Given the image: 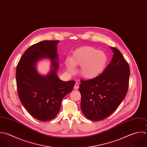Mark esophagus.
Here are the masks:
<instances>
[{
	"label": "esophagus",
	"instance_id": "esophagus-1",
	"mask_svg": "<svg viewBox=\"0 0 147 147\" xmlns=\"http://www.w3.org/2000/svg\"><path fill=\"white\" fill-rule=\"evenodd\" d=\"M79 85L78 83H76V84H75L74 88H75V90H78V89L79 88Z\"/></svg>",
	"mask_w": 147,
	"mask_h": 147
}]
</instances>
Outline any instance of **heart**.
Here are the masks:
<instances>
[{"mask_svg":"<svg viewBox=\"0 0 147 147\" xmlns=\"http://www.w3.org/2000/svg\"><path fill=\"white\" fill-rule=\"evenodd\" d=\"M108 60L105 52L92 47L84 46L76 49L71 58H67L65 65L71 74L75 72V67L81 66V75L87 79H93L103 73Z\"/></svg>","mask_w":147,"mask_h":147,"instance_id":"obj_1","label":"heart"}]
</instances>
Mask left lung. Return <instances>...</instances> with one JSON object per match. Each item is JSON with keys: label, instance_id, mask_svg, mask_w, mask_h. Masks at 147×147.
Masks as SVG:
<instances>
[{"label": "left lung", "instance_id": "1", "mask_svg": "<svg viewBox=\"0 0 147 147\" xmlns=\"http://www.w3.org/2000/svg\"><path fill=\"white\" fill-rule=\"evenodd\" d=\"M113 56L110 63L99 76L81 80V110L84 116L94 121L111 115L124 99L129 86L130 69L121 53L110 47Z\"/></svg>", "mask_w": 147, "mask_h": 147}]
</instances>
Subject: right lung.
Instances as JSON below:
<instances>
[{"label":"right lung","instance_id":"add662e5","mask_svg":"<svg viewBox=\"0 0 147 147\" xmlns=\"http://www.w3.org/2000/svg\"><path fill=\"white\" fill-rule=\"evenodd\" d=\"M59 41H42L26 49L16 70L18 94L26 111L34 118L42 121L56 117L63 98L71 92L75 82H64L57 72L59 67L57 45ZM51 60V69L45 76L36 68L41 59Z\"/></svg>","mask_w":147,"mask_h":147}]
</instances>
